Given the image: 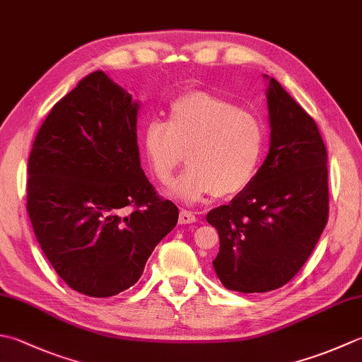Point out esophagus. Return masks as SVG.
<instances>
[{"mask_svg": "<svg viewBox=\"0 0 362 362\" xmlns=\"http://www.w3.org/2000/svg\"><path fill=\"white\" fill-rule=\"evenodd\" d=\"M196 221L194 214H191L188 210H180V216H179V223L180 224H191Z\"/></svg>", "mask_w": 362, "mask_h": 362, "instance_id": "obj_1", "label": "esophagus"}]
</instances>
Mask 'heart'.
<instances>
[{"label": "heart", "instance_id": "obj_1", "mask_svg": "<svg viewBox=\"0 0 362 362\" xmlns=\"http://www.w3.org/2000/svg\"><path fill=\"white\" fill-rule=\"evenodd\" d=\"M265 141V127L256 116L207 92L175 98L168 124L152 120L144 133L148 163L165 185L187 153L189 168L175 180L173 194L188 204L245 189L257 173Z\"/></svg>", "mask_w": 362, "mask_h": 362}]
</instances>
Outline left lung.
Returning a JSON list of instances; mask_svg holds the SVG:
<instances>
[{
	"label": "left lung",
	"instance_id": "8db88e82",
	"mask_svg": "<svg viewBox=\"0 0 362 362\" xmlns=\"http://www.w3.org/2000/svg\"><path fill=\"white\" fill-rule=\"evenodd\" d=\"M267 98L272 143L264 165L229 205L207 215L219 235L218 278L243 293L270 292L292 281L329 214L328 155L315 120L274 78Z\"/></svg>",
	"mask_w": 362,
	"mask_h": 362
}]
</instances>
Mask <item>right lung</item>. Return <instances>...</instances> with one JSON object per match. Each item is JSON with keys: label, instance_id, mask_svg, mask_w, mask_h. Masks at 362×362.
<instances>
[{"label": "right lung", "instance_id": "1", "mask_svg": "<svg viewBox=\"0 0 362 362\" xmlns=\"http://www.w3.org/2000/svg\"><path fill=\"white\" fill-rule=\"evenodd\" d=\"M136 115L130 94L90 74L48 112L28 158L35 238L59 278L94 298L136 284L179 219L141 169Z\"/></svg>", "mask_w": 362, "mask_h": 362}]
</instances>
